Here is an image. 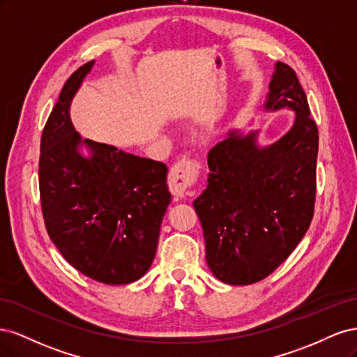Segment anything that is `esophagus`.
I'll use <instances>...</instances> for the list:
<instances>
[{"instance_id":"obj_1","label":"esophagus","mask_w":357,"mask_h":357,"mask_svg":"<svg viewBox=\"0 0 357 357\" xmlns=\"http://www.w3.org/2000/svg\"><path fill=\"white\" fill-rule=\"evenodd\" d=\"M201 165L197 160L183 158L171 167L168 174V188L172 195L181 198L185 193L195 185L199 177Z\"/></svg>"}]
</instances>
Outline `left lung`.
Masks as SVG:
<instances>
[{
    "label": "left lung",
    "mask_w": 357,
    "mask_h": 357,
    "mask_svg": "<svg viewBox=\"0 0 357 357\" xmlns=\"http://www.w3.org/2000/svg\"><path fill=\"white\" fill-rule=\"evenodd\" d=\"M284 107L295 122L274 144L259 147L257 131H231L208 152V186L193 207L208 268L223 283L268 277L295 250L314 214L317 125L296 73L277 62L264 109Z\"/></svg>",
    "instance_id": "8db88e82"
}]
</instances>
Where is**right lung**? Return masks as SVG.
<instances>
[{"instance_id": "add662e5", "label": "right lung", "mask_w": 357, "mask_h": 357, "mask_svg": "<svg viewBox=\"0 0 357 357\" xmlns=\"http://www.w3.org/2000/svg\"><path fill=\"white\" fill-rule=\"evenodd\" d=\"M93 61L63 84L40 144V199L46 229L66 261L104 284H128L152 265L171 193L168 168L114 146L82 139L70 119ZM83 144L91 156L83 157Z\"/></svg>"}]
</instances>
